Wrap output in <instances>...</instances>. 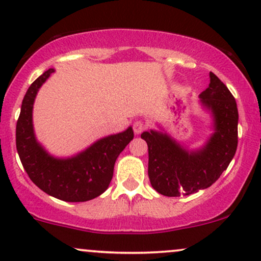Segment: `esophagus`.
Instances as JSON below:
<instances>
[{"label": "esophagus", "instance_id": "obj_1", "mask_svg": "<svg viewBox=\"0 0 261 261\" xmlns=\"http://www.w3.org/2000/svg\"><path fill=\"white\" fill-rule=\"evenodd\" d=\"M146 129V124L143 121H136L133 124V130L136 134H140L141 132Z\"/></svg>", "mask_w": 261, "mask_h": 261}]
</instances>
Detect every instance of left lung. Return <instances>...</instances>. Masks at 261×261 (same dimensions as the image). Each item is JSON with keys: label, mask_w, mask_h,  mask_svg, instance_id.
Here are the masks:
<instances>
[{"label": "left lung", "mask_w": 261, "mask_h": 261, "mask_svg": "<svg viewBox=\"0 0 261 261\" xmlns=\"http://www.w3.org/2000/svg\"><path fill=\"white\" fill-rule=\"evenodd\" d=\"M209 77L211 83L199 94V102L211 114L213 133L203 145L189 150L163 129L141 133L149 149L150 182L163 196H188L209 188L220 178L236 153V100L213 72H209Z\"/></svg>", "instance_id": "8db88e82"}]
</instances>
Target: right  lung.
<instances>
[{
	"label": "right lung",
	"instance_id": "add662e5",
	"mask_svg": "<svg viewBox=\"0 0 261 261\" xmlns=\"http://www.w3.org/2000/svg\"><path fill=\"white\" fill-rule=\"evenodd\" d=\"M56 71L47 70L29 87L17 122V150L29 178L42 191L66 202H86L100 196L110 185L117 157L134 138L132 127L96 140L71 157L50 155L38 143L32 109L38 89Z\"/></svg>",
	"mask_w": 261,
	"mask_h": 261
}]
</instances>
